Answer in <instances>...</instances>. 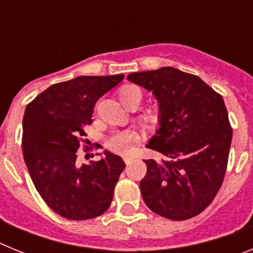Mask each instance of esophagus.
<instances>
[{
  "instance_id": "esophagus-1",
  "label": "esophagus",
  "mask_w": 253,
  "mask_h": 253,
  "mask_svg": "<svg viewBox=\"0 0 253 253\" xmlns=\"http://www.w3.org/2000/svg\"><path fill=\"white\" fill-rule=\"evenodd\" d=\"M124 162L126 163V165H130V163L133 162V158L129 157V156H126V157H124Z\"/></svg>"
}]
</instances>
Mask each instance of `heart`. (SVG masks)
<instances>
[{"label":"heart","mask_w":253,"mask_h":253,"mask_svg":"<svg viewBox=\"0 0 253 253\" xmlns=\"http://www.w3.org/2000/svg\"><path fill=\"white\" fill-rule=\"evenodd\" d=\"M118 95H119L120 101L124 106H126V105L133 101L140 102V99H142L140 91L134 86H123L119 92H118ZM152 120H153V115L151 113L144 114L143 122L151 123ZM134 138H135V135L131 131H119V133H115L114 135H111L109 142H107V146L116 153H126L130 149Z\"/></svg>","instance_id":"1"}]
</instances>
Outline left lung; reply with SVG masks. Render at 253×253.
<instances>
[{
	"label": "left lung",
	"instance_id": "8db88e82",
	"mask_svg": "<svg viewBox=\"0 0 253 253\" xmlns=\"http://www.w3.org/2000/svg\"><path fill=\"white\" fill-rule=\"evenodd\" d=\"M126 78L153 93L160 113V128L146 147L163 158L144 160L143 200L167 219L193 218L213 202L227 169L232 128L222 96L198 76L173 67Z\"/></svg>",
	"mask_w": 253,
	"mask_h": 253
}]
</instances>
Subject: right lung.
Listing matches in <instances>:
<instances>
[{
  "label": "right lung",
  "mask_w": 253,
  "mask_h": 253,
  "mask_svg": "<svg viewBox=\"0 0 253 253\" xmlns=\"http://www.w3.org/2000/svg\"><path fill=\"white\" fill-rule=\"evenodd\" d=\"M123 80L124 75L80 76L48 87L26 106L24 160L38 193L60 216L86 220L110 207L124 161L104 151L100 161L81 165L77 149L96 101Z\"/></svg>",
  "instance_id": "right-lung-1"
}]
</instances>
